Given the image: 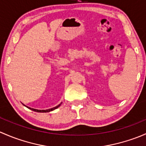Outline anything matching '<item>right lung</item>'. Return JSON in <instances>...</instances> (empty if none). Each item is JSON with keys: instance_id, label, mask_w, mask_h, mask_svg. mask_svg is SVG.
<instances>
[{"instance_id": "1", "label": "right lung", "mask_w": 146, "mask_h": 146, "mask_svg": "<svg viewBox=\"0 0 146 146\" xmlns=\"http://www.w3.org/2000/svg\"><path fill=\"white\" fill-rule=\"evenodd\" d=\"M60 105H61V103H60V104L58 105V106H57L56 107H55V108H50V109H48V110H36V109H34V108H29V107H27V106H25V105H24V106H26L27 108H29V109H30V110H31L34 111V112H50V111H52V110H54L57 109V108H58V107L60 106Z\"/></svg>"}]
</instances>
